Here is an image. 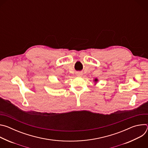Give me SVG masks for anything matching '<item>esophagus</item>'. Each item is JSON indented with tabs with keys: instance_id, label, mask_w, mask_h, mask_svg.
Segmentation results:
<instances>
[{
	"instance_id": "1",
	"label": "esophagus",
	"mask_w": 148,
	"mask_h": 148,
	"mask_svg": "<svg viewBox=\"0 0 148 148\" xmlns=\"http://www.w3.org/2000/svg\"><path fill=\"white\" fill-rule=\"evenodd\" d=\"M82 75V74L81 73H77V76H79H79H81Z\"/></svg>"
}]
</instances>
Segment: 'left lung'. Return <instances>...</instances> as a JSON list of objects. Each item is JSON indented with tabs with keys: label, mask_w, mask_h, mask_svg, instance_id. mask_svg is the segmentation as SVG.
Here are the masks:
<instances>
[{
	"label": "left lung",
	"mask_w": 148,
	"mask_h": 148,
	"mask_svg": "<svg viewBox=\"0 0 148 148\" xmlns=\"http://www.w3.org/2000/svg\"><path fill=\"white\" fill-rule=\"evenodd\" d=\"M98 78H95V79H94V81L95 84H97V82H98Z\"/></svg>",
	"instance_id": "1"
}]
</instances>
